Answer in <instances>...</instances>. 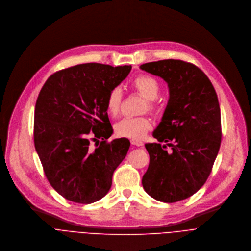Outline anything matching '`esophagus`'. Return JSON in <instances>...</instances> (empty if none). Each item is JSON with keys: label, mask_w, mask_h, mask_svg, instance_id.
I'll use <instances>...</instances> for the list:
<instances>
[{"label": "esophagus", "mask_w": 251, "mask_h": 251, "mask_svg": "<svg viewBox=\"0 0 251 251\" xmlns=\"http://www.w3.org/2000/svg\"><path fill=\"white\" fill-rule=\"evenodd\" d=\"M130 142H131L132 145H135V146H142L143 145V141H141L139 139H131Z\"/></svg>", "instance_id": "34e87169"}]
</instances>
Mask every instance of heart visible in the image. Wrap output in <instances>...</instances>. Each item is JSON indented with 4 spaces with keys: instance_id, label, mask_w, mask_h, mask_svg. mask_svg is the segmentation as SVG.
Masks as SVG:
<instances>
[{
    "instance_id": "heart-1",
    "label": "heart",
    "mask_w": 251,
    "mask_h": 251,
    "mask_svg": "<svg viewBox=\"0 0 251 251\" xmlns=\"http://www.w3.org/2000/svg\"><path fill=\"white\" fill-rule=\"evenodd\" d=\"M132 88L144 99H146V106L144 110L150 112H157L158 106L155 99L160 92L158 81L150 75H139L131 83ZM122 104V91L119 88H114L108 95L106 100V109L111 117H117L120 113ZM151 128V122L145 117L126 118L115 125V132L118 136L131 139H140Z\"/></svg>"
}]
</instances>
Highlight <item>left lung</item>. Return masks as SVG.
I'll list each match as a JSON object with an SVG mask.
<instances>
[{
	"label": "left lung",
	"mask_w": 251,
	"mask_h": 251,
	"mask_svg": "<svg viewBox=\"0 0 251 251\" xmlns=\"http://www.w3.org/2000/svg\"><path fill=\"white\" fill-rule=\"evenodd\" d=\"M140 69L162 78L169 88L166 109L153 131L159 143L145 144L150 160L142 186L157 201L175 203L200 190L212 171L222 140L218 96L207 75L192 63L166 59Z\"/></svg>",
	"instance_id": "obj_1"
}]
</instances>
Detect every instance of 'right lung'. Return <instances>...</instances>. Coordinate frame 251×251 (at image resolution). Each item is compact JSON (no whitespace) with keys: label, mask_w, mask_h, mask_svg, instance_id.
Listing matches in <instances>:
<instances>
[{"label":"right lung","mask_w":251,"mask_h":251,"mask_svg":"<svg viewBox=\"0 0 251 251\" xmlns=\"http://www.w3.org/2000/svg\"><path fill=\"white\" fill-rule=\"evenodd\" d=\"M130 70V65L80 64L52 74L39 92L35 150L50 185L71 202L92 204L106 196L114 171L128 151L126 138L107 141L114 130L106 100ZM92 132V140L102 139L94 151L89 148Z\"/></svg>","instance_id":"add662e5"}]
</instances>
